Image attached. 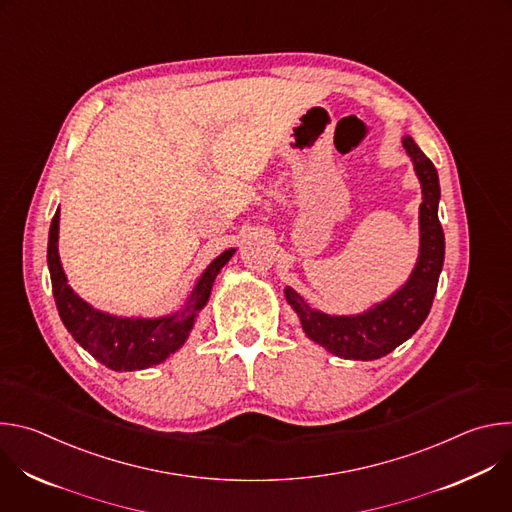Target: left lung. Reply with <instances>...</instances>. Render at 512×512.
I'll return each mask as SVG.
<instances>
[{
  "label": "left lung",
  "instance_id": "8db88e82",
  "mask_svg": "<svg viewBox=\"0 0 512 512\" xmlns=\"http://www.w3.org/2000/svg\"><path fill=\"white\" fill-rule=\"evenodd\" d=\"M401 141L421 184L419 255L407 281L383 302L348 316L320 312L294 287L287 285L283 289L285 300L298 314L306 336L340 358L375 360L409 340L429 314L437 279L444 267L446 241L440 218H437V204L442 196L440 178L411 135H403Z\"/></svg>",
  "mask_w": 512,
  "mask_h": 512
}]
</instances>
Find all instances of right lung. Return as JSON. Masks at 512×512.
Here are the masks:
<instances>
[{
    "label": "right lung",
    "instance_id": "add662e5",
    "mask_svg": "<svg viewBox=\"0 0 512 512\" xmlns=\"http://www.w3.org/2000/svg\"><path fill=\"white\" fill-rule=\"evenodd\" d=\"M58 229L60 208H56L48 233V269L58 316L72 338L95 360L119 373L150 369L186 344L198 314L208 304L216 275L237 251L227 249L208 263L180 310L158 318L115 316L93 308L68 285L58 255Z\"/></svg>",
    "mask_w": 512,
    "mask_h": 512
}]
</instances>
